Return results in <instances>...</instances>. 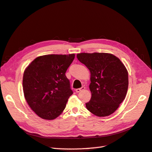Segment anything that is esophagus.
Instances as JSON below:
<instances>
[{
	"label": "esophagus",
	"mask_w": 152,
	"mask_h": 152,
	"mask_svg": "<svg viewBox=\"0 0 152 152\" xmlns=\"http://www.w3.org/2000/svg\"><path fill=\"white\" fill-rule=\"evenodd\" d=\"M84 89H85V87L84 86H82V87H80V88L76 89L75 91H76V93H79V92H80L81 91H83Z\"/></svg>",
	"instance_id": "1"
}]
</instances>
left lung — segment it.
Listing matches in <instances>:
<instances>
[{
    "label": "left lung",
    "instance_id": "8db88e82",
    "mask_svg": "<svg viewBox=\"0 0 152 152\" xmlns=\"http://www.w3.org/2000/svg\"><path fill=\"white\" fill-rule=\"evenodd\" d=\"M91 73V98L87 109L98 117H106L117 110L127 92L128 72L121 61L109 53L77 54Z\"/></svg>",
    "mask_w": 152,
    "mask_h": 152
}]
</instances>
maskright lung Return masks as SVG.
I'll list each match as a JSON object with an SVG mask.
<instances>
[{
	"label": "right lung",
	"mask_w": 152,
	"mask_h": 152,
	"mask_svg": "<svg viewBox=\"0 0 152 152\" xmlns=\"http://www.w3.org/2000/svg\"><path fill=\"white\" fill-rule=\"evenodd\" d=\"M74 58V54L44 55L35 58L25 69V98L40 118L53 120L65 110L73 94L65 73Z\"/></svg>",
	"instance_id": "add662e5"
}]
</instances>
